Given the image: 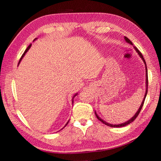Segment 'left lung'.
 <instances>
[{
    "label": "left lung",
    "mask_w": 161,
    "mask_h": 161,
    "mask_svg": "<svg viewBox=\"0 0 161 161\" xmlns=\"http://www.w3.org/2000/svg\"><path fill=\"white\" fill-rule=\"evenodd\" d=\"M125 41H126V42H127V43H130V44H131V45H133L132 42H131V41H130V40L127 38V37L125 36ZM134 49L136 50V52L138 53V54H139V56L141 57V58H142V61H143V62H144V64H145V68H146V69H145V70H146V91H145V97H144V98H143V100H142V102L141 103V107H140V108H138V110L137 111V112L136 113V114H135L134 115H133V117H132V118H131L130 119H129V120H128V121H126V122H125V123H122V124H119V125H111V124H109V123H107V122H105L104 120H103V119H101L100 117H99V116L97 115V114H96V112L95 111V115H96V117H97V118L99 119V120H100L102 123H104V125H107V126H111V127H122V126H126V125H127L130 124V123H131L133 121H134V120H135V119L138 117V115H139L140 112H141V111L142 107H143V104H144V102H145V100L146 96H147V88H148V74H147V65H146L145 60V59H144V57H143L142 53H141V52H140V51L138 50V49L137 48V47H136L134 46Z\"/></svg>",
    "instance_id": "obj_1"
}]
</instances>
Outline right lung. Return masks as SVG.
Masks as SVG:
<instances>
[{
  "label": "right lung",
  "instance_id": "add662e5",
  "mask_svg": "<svg viewBox=\"0 0 161 161\" xmlns=\"http://www.w3.org/2000/svg\"><path fill=\"white\" fill-rule=\"evenodd\" d=\"M35 40H34V41H35ZM31 46H32V43H31V44H30V45H29V46H28V47H27V49H26V50H25V52H24V53L23 54V55L21 56V57H20V60H19V64H20V61H21V59H23V57H24V55H25V53H26L27 52H28V50H29V49L30 48V47H31ZM19 64H18V65H19ZM77 95V93H76V94H75V95H74V97H73V98H74V97H75V96H76V95ZM68 122H69V121H68V122L66 123V125H65V126H64V127H65V126H66V125H68ZM62 129H63V128H62Z\"/></svg>",
  "mask_w": 161,
  "mask_h": 161
}]
</instances>
